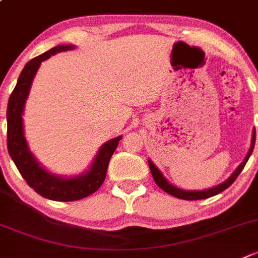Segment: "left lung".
<instances>
[{"instance_id":"8db88e82","label":"left lung","mask_w":258,"mask_h":258,"mask_svg":"<svg viewBox=\"0 0 258 258\" xmlns=\"http://www.w3.org/2000/svg\"><path fill=\"white\" fill-rule=\"evenodd\" d=\"M254 142H256V132L253 130V134H252L251 149L248 150V154L246 155L245 160H243L242 163L240 164V166H238V168L235 170V172H233V174L231 175L230 177H228L226 181L222 182V184H220V185H217V186L209 188V190H203V191H185V190H181V188L175 187L174 185L169 184L168 180H166L165 177L163 176V174L160 172V170L156 168V166L154 165V164L151 163L150 160H149V168H150L151 175H153V177H154V180H155L156 185H158V186L160 187L161 190H164L165 192L170 194V195L175 196V198L182 199V200H201V199H208V198H211V196L217 195V194L222 192V191L226 190L228 186H231V185L233 184V181L237 179V176L240 175V172L242 171L243 168H245V165H246V163H247L248 158L251 156L252 151H253V148H254Z\"/></svg>"}]
</instances>
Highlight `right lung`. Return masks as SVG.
Wrapping results in <instances>:
<instances>
[{
	"label": "right lung",
	"mask_w": 258,
	"mask_h": 258,
	"mask_svg": "<svg viewBox=\"0 0 258 258\" xmlns=\"http://www.w3.org/2000/svg\"><path fill=\"white\" fill-rule=\"evenodd\" d=\"M73 46H57L43 54L31 59L25 66L15 89L11 93L7 105V149L13 163L30 186L43 198L54 201H76L95 192L104 182L109 160L118 147L121 137L114 138L99 149L89 171L79 176L64 179L46 171L37 163L28 150L23 135L22 113L28 97L32 81L42 60L63 50L73 49Z\"/></svg>",
	"instance_id": "add662e5"
}]
</instances>
